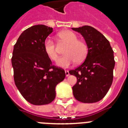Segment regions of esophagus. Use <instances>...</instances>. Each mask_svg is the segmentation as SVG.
<instances>
[{
	"instance_id": "34e87169",
	"label": "esophagus",
	"mask_w": 128,
	"mask_h": 128,
	"mask_svg": "<svg viewBox=\"0 0 128 128\" xmlns=\"http://www.w3.org/2000/svg\"><path fill=\"white\" fill-rule=\"evenodd\" d=\"M65 75H66V77H68V76L70 75L69 72H68V70H65Z\"/></svg>"
}]
</instances>
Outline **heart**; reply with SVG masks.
Instances as JSON below:
<instances>
[{
	"label": "heart",
	"instance_id": "1",
	"mask_svg": "<svg viewBox=\"0 0 128 128\" xmlns=\"http://www.w3.org/2000/svg\"><path fill=\"white\" fill-rule=\"evenodd\" d=\"M58 36L68 44L65 49L64 56L58 60L56 65L63 68L68 67L74 62L80 63L86 58L88 54V47L84 42L78 40L75 33L70 30H63L58 34ZM44 51L52 61L56 60L58 53L56 46L50 38H47L44 44Z\"/></svg>",
	"mask_w": 128,
	"mask_h": 128
}]
</instances>
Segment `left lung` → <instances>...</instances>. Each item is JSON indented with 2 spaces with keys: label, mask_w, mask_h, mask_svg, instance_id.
I'll return each mask as SVG.
<instances>
[{
  "label": "left lung",
  "mask_w": 128,
  "mask_h": 128,
  "mask_svg": "<svg viewBox=\"0 0 128 128\" xmlns=\"http://www.w3.org/2000/svg\"><path fill=\"white\" fill-rule=\"evenodd\" d=\"M72 29L82 35L88 47L84 62L69 71L77 78L76 84L72 87L73 95L83 103L97 102L106 96L112 84L115 64L114 51L104 36L91 26Z\"/></svg>",
  "instance_id": "1"
}]
</instances>
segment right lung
<instances>
[{"label": "right lung", "instance_id": "right-lung-1", "mask_svg": "<svg viewBox=\"0 0 128 128\" xmlns=\"http://www.w3.org/2000/svg\"><path fill=\"white\" fill-rule=\"evenodd\" d=\"M52 31L45 25L31 26L22 32L13 48L14 83L24 99L34 105L54 100L56 85L65 78V70L52 66L44 51V42Z\"/></svg>", "mask_w": 128, "mask_h": 128}]
</instances>
